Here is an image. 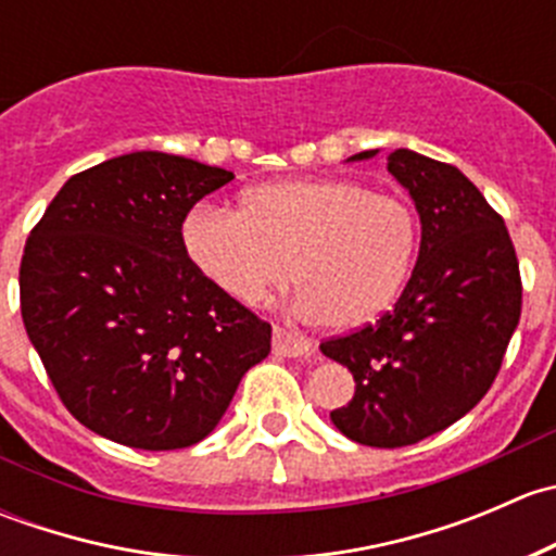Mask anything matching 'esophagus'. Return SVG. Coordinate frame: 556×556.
I'll return each instance as SVG.
<instances>
[{
  "mask_svg": "<svg viewBox=\"0 0 556 556\" xmlns=\"http://www.w3.org/2000/svg\"><path fill=\"white\" fill-rule=\"evenodd\" d=\"M312 350V341L306 336L293 333L288 328L274 325V355L279 357H301Z\"/></svg>",
  "mask_w": 556,
  "mask_h": 556,
  "instance_id": "1",
  "label": "esophagus"
}]
</instances>
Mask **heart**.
Segmentation results:
<instances>
[{
	"instance_id": "1",
	"label": "heart",
	"mask_w": 556,
	"mask_h": 556,
	"mask_svg": "<svg viewBox=\"0 0 556 556\" xmlns=\"http://www.w3.org/2000/svg\"><path fill=\"white\" fill-rule=\"evenodd\" d=\"M182 244L195 268L242 304L288 282L293 266L299 312L350 330L401 299L417 261L419 220L406 199L357 179H279L247 188L239 212H190Z\"/></svg>"
}]
</instances>
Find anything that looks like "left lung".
<instances>
[{
  "mask_svg": "<svg viewBox=\"0 0 556 556\" xmlns=\"http://www.w3.org/2000/svg\"><path fill=\"white\" fill-rule=\"evenodd\" d=\"M387 172L419 212L417 266L390 312L319 350L355 379L352 401L330 412L336 428L395 450L441 433L486 395L519 325L521 279L506 223L457 166L397 148Z\"/></svg>",
  "mask_w": 556,
  "mask_h": 556,
  "instance_id": "8db88e82",
  "label": "left lung"
}]
</instances>
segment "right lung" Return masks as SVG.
Returning a JSON list of instances; mask_svg holds the SVG:
<instances>
[{
    "label": "right lung",
    "mask_w": 556,
    "mask_h": 556,
    "mask_svg": "<svg viewBox=\"0 0 556 556\" xmlns=\"http://www.w3.org/2000/svg\"><path fill=\"white\" fill-rule=\"evenodd\" d=\"M233 172L139 150L75 174L29 233L21 317L55 392L93 433L199 444L271 352V325L195 268L182 223Z\"/></svg>",
    "instance_id": "1"
}]
</instances>
